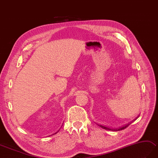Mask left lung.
<instances>
[{
  "label": "left lung",
  "mask_w": 158,
  "mask_h": 158,
  "mask_svg": "<svg viewBox=\"0 0 158 158\" xmlns=\"http://www.w3.org/2000/svg\"><path fill=\"white\" fill-rule=\"evenodd\" d=\"M139 117V116L137 117L136 118H135L133 121H132V122H131V123H129L128 124H124V125H123V126H122V127H120L119 128H114V129H113V128H109V127H105V126H103V125H101V124H97L99 126V127H100L101 128H102V129H106V130H110V131H121V130H123V129H126V128L129 125V124H131L133 122V121H135V120H136L137 118Z\"/></svg>",
  "instance_id": "8db88e82"
}]
</instances>
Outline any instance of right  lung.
Listing matches in <instances>:
<instances>
[{
    "label": "right lung",
    "mask_w": 158,
    "mask_h": 158,
    "mask_svg": "<svg viewBox=\"0 0 158 158\" xmlns=\"http://www.w3.org/2000/svg\"><path fill=\"white\" fill-rule=\"evenodd\" d=\"M58 131H59V130H58V131H57V132H56V133H54V134H52V135H55V134H56V133H58Z\"/></svg>",
    "instance_id": "obj_1"
}]
</instances>
